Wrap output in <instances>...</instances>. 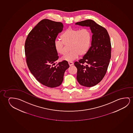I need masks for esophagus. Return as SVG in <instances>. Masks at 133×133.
<instances>
[{"instance_id": "34e87169", "label": "esophagus", "mask_w": 133, "mask_h": 133, "mask_svg": "<svg viewBox=\"0 0 133 133\" xmlns=\"http://www.w3.org/2000/svg\"><path fill=\"white\" fill-rule=\"evenodd\" d=\"M68 64H69V66H72V65H73L74 63L73 62H69Z\"/></svg>"}]
</instances>
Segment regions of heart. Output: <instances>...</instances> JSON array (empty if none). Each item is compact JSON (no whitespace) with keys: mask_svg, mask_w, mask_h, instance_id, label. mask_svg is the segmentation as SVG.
Segmentation results:
<instances>
[{"mask_svg":"<svg viewBox=\"0 0 133 133\" xmlns=\"http://www.w3.org/2000/svg\"><path fill=\"white\" fill-rule=\"evenodd\" d=\"M61 41L56 40L54 47L60 55L65 53V46H69L70 52L62 57L63 61L71 62L80 56H84L89 50L92 41L91 31L87 28L77 29L69 27L63 33L60 37Z\"/></svg>","mask_w":133,"mask_h":133,"instance_id":"b5f03b06","label":"heart"}]
</instances>
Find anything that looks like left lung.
I'll list each match as a JSON object with an SVG mask.
<instances>
[{
	"label": "left lung",
	"mask_w": 133,
	"mask_h": 133,
	"mask_svg": "<svg viewBox=\"0 0 133 133\" xmlns=\"http://www.w3.org/2000/svg\"><path fill=\"white\" fill-rule=\"evenodd\" d=\"M75 25L90 27L92 36L91 46L82 59L75 62L77 80L84 87H93L99 83L106 74L111 58L110 37L105 28L91 19L78 22ZM87 64L84 66L83 64Z\"/></svg>",
	"instance_id": "obj_1"
}]
</instances>
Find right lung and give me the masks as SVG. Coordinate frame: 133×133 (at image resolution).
<instances>
[{"instance_id": "add662e5", "label": "right lung", "mask_w": 133, "mask_h": 133, "mask_svg": "<svg viewBox=\"0 0 133 133\" xmlns=\"http://www.w3.org/2000/svg\"><path fill=\"white\" fill-rule=\"evenodd\" d=\"M63 27L61 22L42 19L30 31L25 41V56L30 71L37 81L51 88L61 84L64 72L69 67L66 61L53 66L58 58L54 42Z\"/></svg>"}]
</instances>
